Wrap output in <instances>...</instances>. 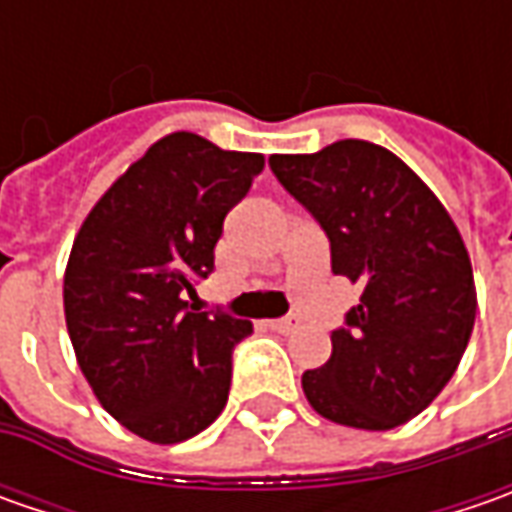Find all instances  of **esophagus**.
I'll return each mask as SVG.
<instances>
[{"mask_svg":"<svg viewBox=\"0 0 512 512\" xmlns=\"http://www.w3.org/2000/svg\"><path fill=\"white\" fill-rule=\"evenodd\" d=\"M267 325L273 327L276 333H293V330L299 327V319L287 316V319H273V322H267Z\"/></svg>","mask_w":512,"mask_h":512,"instance_id":"obj_1","label":"esophagus"}]
</instances>
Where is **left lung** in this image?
I'll return each instance as SVG.
<instances>
[{
    "label": "left lung",
    "mask_w": 512,
    "mask_h": 512,
    "mask_svg": "<svg viewBox=\"0 0 512 512\" xmlns=\"http://www.w3.org/2000/svg\"><path fill=\"white\" fill-rule=\"evenodd\" d=\"M270 170L325 227L333 273L362 285L330 359L302 376L307 402L356 430L410 422L456 373L476 322L459 227L396 153L364 139L273 153Z\"/></svg>",
    "instance_id": "8db88e82"
}]
</instances>
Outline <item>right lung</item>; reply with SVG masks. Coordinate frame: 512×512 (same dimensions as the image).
I'll return each mask as SVG.
<instances>
[{"label": "right lung", "instance_id": "1", "mask_svg": "<svg viewBox=\"0 0 512 512\" xmlns=\"http://www.w3.org/2000/svg\"><path fill=\"white\" fill-rule=\"evenodd\" d=\"M265 168L176 130L153 142L82 222L65 267V322L79 370L110 416L139 439L179 444L225 410L245 319L187 307L230 207Z\"/></svg>", "mask_w": 512, "mask_h": 512}]
</instances>
